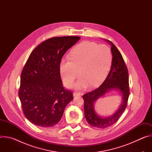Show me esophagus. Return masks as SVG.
Listing matches in <instances>:
<instances>
[{"mask_svg":"<svg viewBox=\"0 0 152 152\" xmlns=\"http://www.w3.org/2000/svg\"><path fill=\"white\" fill-rule=\"evenodd\" d=\"M81 95V93H77V92H74L73 93V97H76V96H80Z\"/></svg>","mask_w":152,"mask_h":152,"instance_id":"obj_1","label":"esophagus"}]
</instances>
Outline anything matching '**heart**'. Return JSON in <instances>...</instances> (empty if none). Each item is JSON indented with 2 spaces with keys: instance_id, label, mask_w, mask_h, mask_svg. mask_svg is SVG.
<instances>
[{
  "instance_id": "1",
  "label": "heart",
  "mask_w": 152,
  "mask_h": 152,
  "mask_svg": "<svg viewBox=\"0 0 152 152\" xmlns=\"http://www.w3.org/2000/svg\"><path fill=\"white\" fill-rule=\"evenodd\" d=\"M113 54L106 45L85 41L76 46L70 53V59H62L60 73L64 84L69 86L77 76L73 85L76 89H85L91 84L100 85L105 79L111 68Z\"/></svg>"
}]
</instances>
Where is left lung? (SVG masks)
I'll return each mask as SVG.
<instances>
[{"label":"left lung","mask_w":152,"mask_h":152,"mask_svg":"<svg viewBox=\"0 0 152 152\" xmlns=\"http://www.w3.org/2000/svg\"><path fill=\"white\" fill-rule=\"evenodd\" d=\"M110 45L113 54V62L110 72L105 80L96 90L84 94L85 117L93 127L104 129L115 123L125 110L129 96L128 71L123 58L113 43L104 39ZM112 90L117 91L122 96V103L118 110L111 116L103 117L98 115L94 109L96 101Z\"/></svg>","instance_id":"obj_1"}]
</instances>
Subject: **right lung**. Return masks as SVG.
<instances>
[{"instance_id": "right-lung-1", "label": "right lung", "mask_w": 152, "mask_h": 152, "mask_svg": "<svg viewBox=\"0 0 152 152\" xmlns=\"http://www.w3.org/2000/svg\"><path fill=\"white\" fill-rule=\"evenodd\" d=\"M80 39L73 36L49 38L29 55L21 74L18 96L26 118L36 126L56 125L73 100L72 92L63 87L59 66L64 53Z\"/></svg>"}]
</instances>
